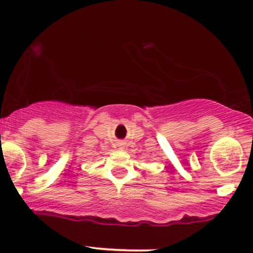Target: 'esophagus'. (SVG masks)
Listing matches in <instances>:
<instances>
[{"mask_svg":"<svg viewBox=\"0 0 253 253\" xmlns=\"http://www.w3.org/2000/svg\"><path fill=\"white\" fill-rule=\"evenodd\" d=\"M120 146H121V149H123V146H124V145H123V144H121V145H120Z\"/></svg>","mask_w":253,"mask_h":253,"instance_id":"34e87169","label":"esophagus"}]
</instances>
